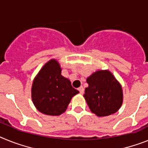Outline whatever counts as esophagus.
Instances as JSON below:
<instances>
[{
  "label": "esophagus",
  "instance_id": "34e87169",
  "mask_svg": "<svg viewBox=\"0 0 148 148\" xmlns=\"http://www.w3.org/2000/svg\"><path fill=\"white\" fill-rule=\"evenodd\" d=\"M78 90H79V93H80V94H83V92H84V88H83V86L79 87Z\"/></svg>",
  "mask_w": 148,
  "mask_h": 148
}]
</instances>
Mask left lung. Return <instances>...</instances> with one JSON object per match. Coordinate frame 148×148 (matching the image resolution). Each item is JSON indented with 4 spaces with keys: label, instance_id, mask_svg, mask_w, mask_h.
Wrapping results in <instances>:
<instances>
[{
    "label": "left lung",
    "instance_id": "1",
    "mask_svg": "<svg viewBox=\"0 0 148 148\" xmlns=\"http://www.w3.org/2000/svg\"><path fill=\"white\" fill-rule=\"evenodd\" d=\"M85 100L92 113L98 117L114 114L123 103V90L115 76L109 70H97L86 79Z\"/></svg>",
    "mask_w": 148,
    "mask_h": 148
}]
</instances>
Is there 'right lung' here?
<instances>
[{"instance_id":"right-lung-1","label":"right lung","mask_w":148,"mask_h":148,"mask_svg":"<svg viewBox=\"0 0 148 148\" xmlns=\"http://www.w3.org/2000/svg\"><path fill=\"white\" fill-rule=\"evenodd\" d=\"M61 73L59 62L51 59L42 66L33 79L32 101L37 110L45 115L56 116L65 112L71 98L79 93Z\"/></svg>"}]
</instances>
